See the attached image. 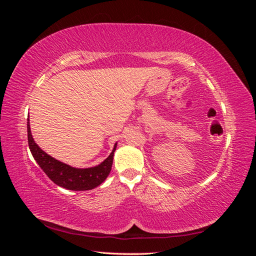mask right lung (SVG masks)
<instances>
[{"label": "right lung", "mask_w": 256, "mask_h": 256, "mask_svg": "<svg viewBox=\"0 0 256 256\" xmlns=\"http://www.w3.org/2000/svg\"><path fill=\"white\" fill-rule=\"evenodd\" d=\"M28 140L30 150L34 159L50 180L60 187L74 191H84L94 189L106 180L109 176L113 164V156L116 144L110 156L99 166L88 168H76L52 158L46 154L35 143L30 134V122L28 118Z\"/></svg>", "instance_id": "1"}]
</instances>
